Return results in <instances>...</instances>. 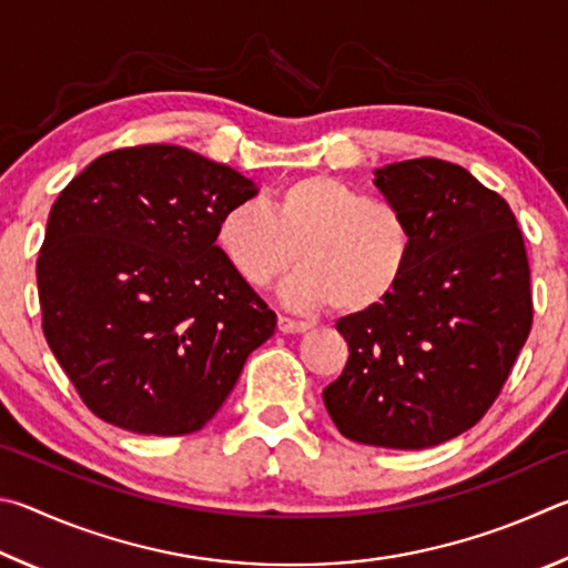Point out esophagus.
<instances>
[{"label":"esophagus","mask_w":568,"mask_h":568,"mask_svg":"<svg viewBox=\"0 0 568 568\" xmlns=\"http://www.w3.org/2000/svg\"><path fill=\"white\" fill-rule=\"evenodd\" d=\"M278 332L282 334H304V332H310V324L306 322H294V320H290V316H278Z\"/></svg>","instance_id":"esophagus-1"}]
</instances>
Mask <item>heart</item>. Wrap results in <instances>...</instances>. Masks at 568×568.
I'll list each match as a JSON object with an SVG mask.
<instances>
[{
    "label": "heart",
    "mask_w": 568,
    "mask_h": 568,
    "mask_svg": "<svg viewBox=\"0 0 568 568\" xmlns=\"http://www.w3.org/2000/svg\"><path fill=\"white\" fill-rule=\"evenodd\" d=\"M216 246L252 286L272 284L300 258L284 286V300L296 310L334 304L339 314H366L399 292L416 236L396 204L314 174L284 184L268 209L256 202L226 209Z\"/></svg>",
    "instance_id": "heart-1"
}]
</instances>
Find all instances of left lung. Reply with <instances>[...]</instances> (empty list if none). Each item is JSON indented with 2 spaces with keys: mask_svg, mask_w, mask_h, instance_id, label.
I'll return each mask as SVG.
<instances>
[{
  "mask_svg": "<svg viewBox=\"0 0 568 568\" xmlns=\"http://www.w3.org/2000/svg\"><path fill=\"white\" fill-rule=\"evenodd\" d=\"M416 246L389 302L349 314V344L324 406L346 439L426 449L471 429L501 394L531 332V274L504 199L464 166L422 156L376 169Z\"/></svg>",
  "mask_w": 568,
  "mask_h": 568,
  "instance_id": "1",
  "label": "left lung"
}]
</instances>
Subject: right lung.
Here are the masks:
<instances>
[{
    "instance_id": "obj_1",
    "label": "right lung",
    "mask_w": 568,
    "mask_h": 568,
    "mask_svg": "<svg viewBox=\"0 0 568 568\" xmlns=\"http://www.w3.org/2000/svg\"><path fill=\"white\" fill-rule=\"evenodd\" d=\"M252 179L184 146L106 152L49 212L37 290L49 349L87 409L146 436L199 432L276 314L216 246Z\"/></svg>"
}]
</instances>
